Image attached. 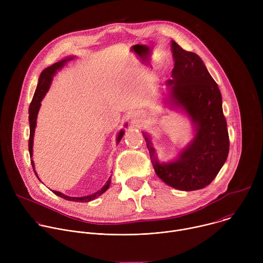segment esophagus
<instances>
[{
  "mask_svg": "<svg viewBox=\"0 0 263 263\" xmlns=\"http://www.w3.org/2000/svg\"><path fill=\"white\" fill-rule=\"evenodd\" d=\"M139 118H140V114H138V112H133L132 116H131V123L132 124H138Z\"/></svg>",
  "mask_w": 263,
  "mask_h": 263,
  "instance_id": "obj_1",
  "label": "esophagus"
}]
</instances>
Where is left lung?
I'll return each instance as SVG.
<instances>
[{
	"label": "left lung",
	"instance_id": "1",
	"mask_svg": "<svg viewBox=\"0 0 263 263\" xmlns=\"http://www.w3.org/2000/svg\"><path fill=\"white\" fill-rule=\"evenodd\" d=\"M171 49L174 68L162 101L190 119L194 137L176 158L160 162L151 138L142 134L157 176L176 190L198 191L212 182L227 160L230 144L227 123L220 91L202 59L174 41Z\"/></svg>",
	"mask_w": 263,
	"mask_h": 263
}]
</instances>
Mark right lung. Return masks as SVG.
<instances>
[{
  "label": "right lung",
  "instance_id": "add662e5",
  "mask_svg": "<svg viewBox=\"0 0 263 263\" xmlns=\"http://www.w3.org/2000/svg\"><path fill=\"white\" fill-rule=\"evenodd\" d=\"M71 59H73V56H68L56 63H54L53 65L45 68L41 76H40V79H39V83H37V87H36V90L34 92V96H33V99H32V102L30 104V107H29V124H30V138H29V153H30V158H32L33 156V138H34V132H35V127H36V121H37V115H39V111H40V108L42 106V101L43 99L45 98L46 93L49 91L50 89V86H51V83H52V80L54 78V76L56 74L57 70H60L66 62L70 61ZM125 127H127V124L125 125ZM125 134V131L124 130H121L118 134V137H117V142L119 143L121 141V139L123 138ZM31 164H32V167H33V171L36 175V177L39 178V176H37V173L35 172V165H34V161L31 160ZM40 179V178H39ZM110 182H111V176L108 178L107 182L105 183V185L102 187V189L100 191H98L97 193L95 194H91V195H88V196H85V197H68L60 192H56V191H52L56 196L64 199V200H67V201H73V202H90L95 199H97L98 197H100L101 195H103L108 189H109V185H110Z\"/></svg>",
  "mask_w": 263,
  "mask_h": 263
}]
</instances>
